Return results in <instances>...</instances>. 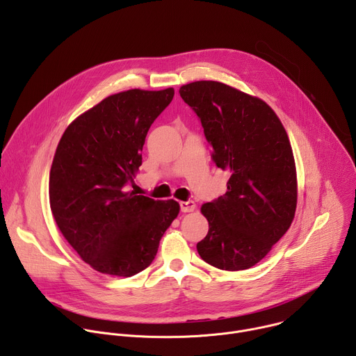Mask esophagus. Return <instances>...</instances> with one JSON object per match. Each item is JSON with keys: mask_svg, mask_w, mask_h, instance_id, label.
I'll return each mask as SVG.
<instances>
[{"mask_svg": "<svg viewBox=\"0 0 356 356\" xmlns=\"http://www.w3.org/2000/svg\"><path fill=\"white\" fill-rule=\"evenodd\" d=\"M195 210V204L194 201L188 200V201H180V211L181 213H191Z\"/></svg>", "mask_w": 356, "mask_h": 356, "instance_id": "esophagus-1", "label": "esophagus"}]
</instances>
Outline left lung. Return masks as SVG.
<instances>
[{
  "mask_svg": "<svg viewBox=\"0 0 356 356\" xmlns=\"http://www.w3.org/2000/svg\"><path fill=\"white\" fill-rule=\"evenodd\" d=\"M179 92L204 128L211 159L231 172L228 191L201 207L209 234L197 252L214 268L249 269L294 218L297 179L289 136L265 101L224 83L194 81Z\"/></svg>",
  "mask_w": 356,
  "mask_h": 356,
  "instance_id": "8db88e82",
  "label": "left lung"
}]
</instances>
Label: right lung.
<instances>
[{
	"mask_svg": "<svg viewBox=\"0 0 356 356\" xmlns=\"http://www.w3.org/2000/svg\"><path fill=\"white\" fill-rule=\"evenodd\" d=\"M173 95V88L110 95L76 118L58 145L50 209L72 248L101 273L129 277L146 269L179 214L175 200L128 190L142 165L146 134Z\"/></svg>",
	"mask_w": 356,
	"mask_h": 356,
	"instance_id": "1",
	"label": "right lung"
}]
</instances>
